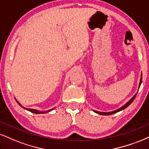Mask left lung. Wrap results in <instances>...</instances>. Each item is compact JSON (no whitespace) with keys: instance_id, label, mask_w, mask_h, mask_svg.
<instances>
[{"instance_id":"8db88e82","label":"left lung","mask_w":149,"mask_h":149,"mask_svg":"<svg viewBox=\"0 0 149 149\" xmlns=\"http://www.w3.org/2000/svg\"><path fill=\"white\" fill-rule=\"evenodd\" d=\"M142 77H141V79H140V82H139V87H140L141 84H142ZM136 95H137V93H136V94H135V95H134V96H133V97H132V98L131 99V100H130L129 101H128V102L127 103H126V104H125V105H124V106H122V107H121L120 108H119V109L116 110V111H112V112H108V113H103V112H99V111H94V112H95V113H96L100 114V115H112V114L116 113H117V112L122 111V110L125 109V108H127L128 106H129L130 104H131V103L133 102L134 100H135V97H136Z\"/></svg>"}]
</instances>
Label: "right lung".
<instances>
[{"label":"right lung","instance_id":"add662e5","mask_svg":"<svg viewBox=\"0 0 149 149\" xmlns=\"http://www.w3.org/2000/svg\"><path fill=\"white\" fill-rule=\"evenodd\" d=\"M16 102H17V103H18V105H20V106H21L22 108H25V109L27 110V111H29L32 112V113H35V114H41V113H47V112H49V111H52V109H54V108H52V109L48 110V111H38V110H35V109H31V108H25V107H23V106H22L21 105V104H20V103L18 102L17 100H16Z\"/></svg>","mask_w":149,"mask_h":149}]
</instances>
